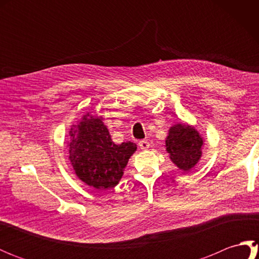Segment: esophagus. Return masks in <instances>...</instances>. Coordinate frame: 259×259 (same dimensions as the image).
Returning a JSON list of instances; mask_svg holds the SVG:
<instances>
[{"label":"esophagus","instance_id":"esophagus-1","mask_svg":"<svg viewBox=\"0 0 259 259\" xmlns=\"http://www.w3.org/2000/svg\"><path fill=\"white\" fill-rule=\"evenodd\" d=\"M139 147H140V149H142V150L148 149V148H149V141H148V140H140L139 141Z\"/></svg>","mask_w":259,"mask_h":259}]
</instances>
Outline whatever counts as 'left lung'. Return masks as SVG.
Returning a JSON list of instances; mask_svg holds the SVG:
<instances>
[{
  "instance_id": "8db88e82",
  "label": "left lung",
  "mask_w": 259,
  "mask_h": 259,
  "mask_svg": "<svg viewBox=\"0 0 259 259\" xmlns=\"http://www.w3.org/2000/svg\"><path fill=\"white\" fill-rule=\"evenodd\" d=\"M166 147L172 162L179 169L188 171L201 156L202 139L191 126L176 124L169 130Z\"/></svg>"
}]
</instances>
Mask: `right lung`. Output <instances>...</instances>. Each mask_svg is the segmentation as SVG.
I'll return each mask as SVG.
<instances>
[{
  "instance_id": "right-lung-1",
  "label": "right lung",
  "mask_w": 259,
  "mask_h": 259,
  "mask_svg": "<svg viewBox=\"0 0 259 259\" xmlns=\"http://www.w3.org/2000/svg\"><path fill=\"white\" fill-rule=\"evenodd\" d=\"M72 130L69 158L76 176L97 189L113 188L122 177L137 145L131 141L115 145L101 119L89 114Z\"/></svg>"
}]
</instances>
